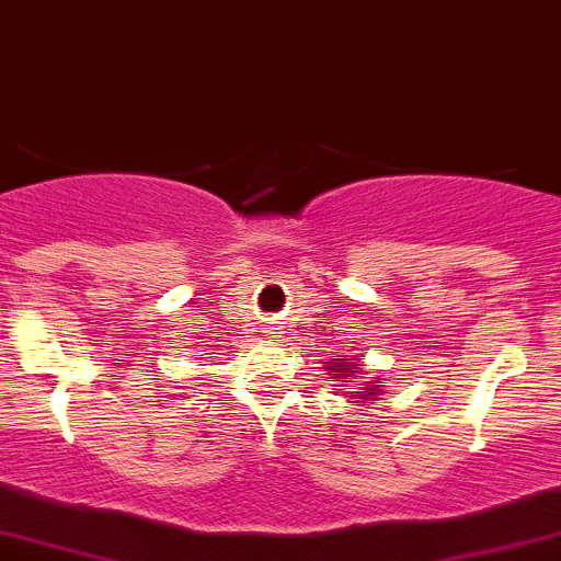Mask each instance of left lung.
Returning <instances> with one entry per match:
<instances>
[{"label":"left lung","mask_w":561,"mask_h":561,"mask_svg":"<svg viewBox=\"0 0 561 561\" xmlns=\"http://www.w3.org/2000/svg\"><path fill=\"white\" fill-rule=\"evenodd\" d=\"M329 364V371H331V382H342L345 385L347 379L353 377V371H358V360L355 358H345V355H340V358L334 360H327ZM375 390H379V385H366V388H360V399H371L375 396Z\"/></svg>","instance_id":"8db88e82"}]
</instances>
